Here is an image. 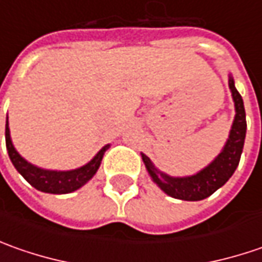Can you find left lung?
<instances>
[{"label": "left lung", "mask_w": 262, "mask_h": 262, "mask_svg": "<svg viewBox=\"0 0 262 262\" xmlns=\"http://www.w3.org/2000/svg\"><path fill=\"white\" fill-rule=\"evenodd\" d=\"M229 87H230L233 102H235V111H236L235 121H233L230 136L225 148L214 159V162H211L206 169H203L196 175L186 176V178H172V176L159 172L150 162V159L141 155L150 176L167 195L178 198V200H185V201L204 200L213 192H216L220 186L225 185L229 181V178L236 170L242 150H244V143H245L247 118H245V107H244L242 96L239 95V92L236 90L232 77H229Z\"/></svg>", "instance_id": "obj_1"}]
</instances>
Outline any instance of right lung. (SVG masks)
I'll list each match as a JSON object with an SVG mask.
<instances>
[{
    "label": "right lung",
    "instance_id": "1",
    "mask_svg": "<svg viewBox=\"0 0 262 262\" xmlns=\"http://www.w3.org/2000/svg\"><path fill=\"white\" fill-rule=\"evenodd\" d=\"M5 144H7V150H8V156L11 159L15 169L18 170V173L23 176L30 185L35 186L36 189H39L42 192H49V194H68V192H73L78 188H81L97 172L100 162H102V157L109 147H103L84 166L74 169V170L56 172V170H45V169L30 165L15 151L14 146L11 143V138H10L8 122L5 124Z\"/></svg>",
    "mask_w": 262,
    "mask_h": 262
}]
</instances>
